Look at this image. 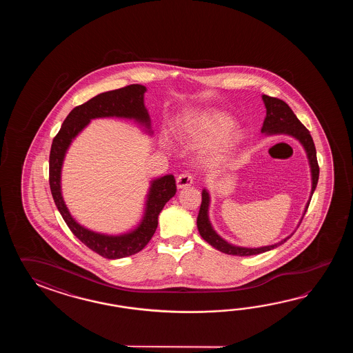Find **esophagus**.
Masks as SVG:
<instances>
[{
    "label": "esophagus",
    "mask_w": 353,
    "mask_h": 353,
    "mask_svg": "<svg viewBox=\"0 0 353 353\" xmlns=\"http://www.w3.org/2000/svg\"><path fill=\"white\" fill-rule=\"evenodd\" d=\"M192 184H193V176L190 174H180L179 176L176 178V187H178V189L190 187Z\"/></svg>",
    "instance_id": "34e87169"
}]
</instances>
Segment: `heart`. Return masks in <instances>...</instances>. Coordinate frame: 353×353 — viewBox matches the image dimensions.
<instances>
[{"label":"heart","mask_w":353,"mask_h":353,"mask_svg":"<svg viewBox=\"0 0 353 353\" xmlns=\"http://www.w3.org/2000/svg\"><path fill=\"white\" fill-rule=\"evenodd\" d=\"M236 122L228 113L216 108H205L189 113L179 130V139L198 148L213 143L207 161L218 164L240 146L245 134L233 128ZM168 145V140H163Z\"/></svg>","instance_id":"heart-1"}]
</instances>
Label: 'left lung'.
Returning a JSON list of instances; mask_svg holds the SVG:
<instances>
[{"label": "left lung", "instance_id": "left-lung-1", "mask_svg": "<svg viewBox=\"0 0 353 353\" xmlns=\"http://www.w3.org/2000/svg\"><path fill=\"white\" fill-rule=\"evenodd\" d=\"M263 105L266 107V117L263 121V128L261 132L265 136L272 135H288L292 136L295 140L299 141L300 145L304 148L305 154H307V163L310 168V175H312V190L309 195V201L305 204V208L303 212V216L300 218V222L304 217L305 212H307L309 203L312 199V195L314 193L315 188L318 184V178H319V166L316 161V151H315L314 143L313 139L309 134L305 126L298 120V117L294 114L292 108L286 105L284 101L279 99V98L269 97L266 94H263ZM210 195L207 189L202 190V204H201V210L198 213L196 218V227L198 231L201 233L203 240L208 242L212 248H216L218 251L227 254V255L234 256H252L257 254H263L266 251H270L272 248H276L280 245H283L286 240H289L293 233L290 236L285 237L284 240L280 241L278 243H274L270 246H263V248H242V246H236L230 242H227L225 239H222L218 234L213 225L210 223Z\"/></svg>", "mask_w": 353, "mask_h": 353}]
</instances>
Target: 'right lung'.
<instances>
[{"label": "right lung", "mask_w": 353, "mask_h": 353, "mask_svg": "<svg viewBox=\"0 0 353 353\" xmlns=\"http://www.w3.org/2000/svg\"><path fill=\"white\" fill-rule=\"evenodd\" d=\"M146 87L131 84L120 90L99 93L88 102L73 108L63 122L58 135L54 137L49 158V183L54 202L75 237L98 255L110 260L135 255L151 240L158 228L160 212L166 202L176 193L173 174H168L150 181L146 194L143 218L136 227L121 234L96 232L78 223L70 214L61 194V168L70 143L96 119H126L134 120L152 135L149 112L143 103Z\"/></svg>", "instance_id": "right-lung-1"}]
</instances>
